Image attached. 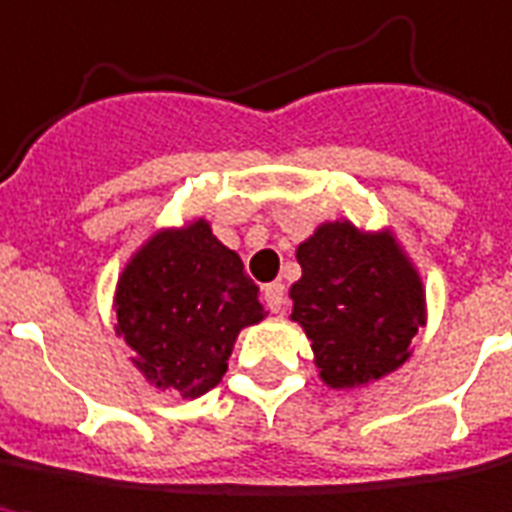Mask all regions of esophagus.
<instances>
[{"label": "esophagus", "instance_id": "1", "mask_svg": "<svg viewBox=\"0 0 512 512\" xmlns=\"http://www.w3.org/2000/svg\"><path fill=\"white\" fill-rule=\"evenodd\" d=\"M264 303H267V309L276 312V315H281V312L287 309V290H284L281 281H273V284L264 287Z\"/></svg>", "mask_w": 512, "mask_h": 512}]
</instances>
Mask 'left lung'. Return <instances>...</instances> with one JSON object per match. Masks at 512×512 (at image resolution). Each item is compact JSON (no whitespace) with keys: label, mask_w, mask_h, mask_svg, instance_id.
Segmentation results:
<instances>
[{"label":"left lung","mask_w":512,"mask_h":512,"mask_svg":"<svg viewBox=\"0 0 512 512\" xmlns=\"http://www.w3.org/2000/svg\"><path fill=\"white\" fill-rule=\"evenodd\" d=\"M295 256L301 278L290 287V320L312 343L320 382L331 390L368 387L410 359L426 326V290L390 228L320 222Z\"/></svg>","instance_id":"1"}]
</instances>
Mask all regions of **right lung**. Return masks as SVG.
I'll use <instances>...</instances> for the list:
<instances>
[{"label": "right lung", "mask_w": 512, "mask_h": 512, "mask_svg": "<svg viewBox=\"0 0 512 512\" xmlns=\"http://www.w3.org/2000/svg\"><path fill=\"white\" fill-rule=\"evenodd\" d=\"M114 312L144 382L183 398L217 387L239 331L267 317L239 253L203 217L144 239L119 273Z\"/></svg>", "instance_id": "1"}]
</instances>
